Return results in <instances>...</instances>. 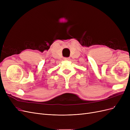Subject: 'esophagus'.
Segmentation results:
<instances>
[{"label": "esophagus", "mask_w": 130, "mask_h": 130, "mask_svg": "<svg viewBox=\"0 0 130 130\" xmlns=\"http://www.w3.org/2000/svg\"><path fill=\"white\" fill-rule=\"evenodd\" d=\"M64 60L65 61H69V60H70V58L69 57H64Z\"/></svg>", "instance_id": "obj_1"}]
</instances>
